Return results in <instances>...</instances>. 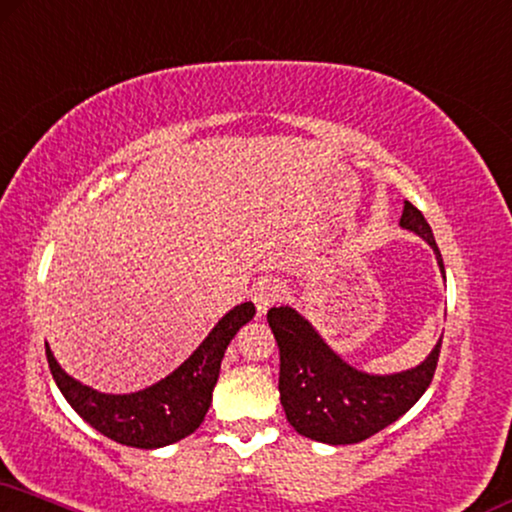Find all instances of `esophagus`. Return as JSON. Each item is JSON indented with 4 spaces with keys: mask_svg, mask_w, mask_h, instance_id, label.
I'll return each instance as SVG.
<instances>
[{
    "mask_svg": "<svg viewBox=\"0 0 512 512\" xmlns=\"http://www.w3.org/2000/svg\"><path fill=\"white\" fill-rule=\"evenodd\" d=\"M282 296H284V289L277 280H261L254 284V289H251V301L256 303L258 315L268 313L272 305L280 301Z\"/></svg>",
    "mask_w": 512,
    "mask_h": 512,
    "instance_id": "esophagus-1",
    "label": "esophagus"
}]
</instances>
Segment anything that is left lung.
I'll list each match as a JSON object with an SVG mask.
<instances>
[{
  "instance_id": "1",
  "label": "left lung",
  "mask_w": 512,
  "mask_h": 512,
  "mask_svg": "<svg viewBox=\"0 0 512 512\" xmlns=\"http://www.w3.org/2000/svg\"><path fill=\"white\" fill-rule=\"evenodd\" d=\"M435 251L444 272L433 230L421 211L404 202L400 218ZM268 324L280 345V402L298 435L324 444H355L388 428L414 407L433 381L440 345L416 367L395 374H367L329 348L313 324L289 305L268 310Z\"/></svg>"
}]
</instances>
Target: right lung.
Returning <instances> with one entry per match:
<instances>
[{"label": "right lung", "mask_w": 512, "mask_h": 512, "mask_svg": "<svg viewBox=\"0 0 512 512\" xmlns=\"http://www.w3.org/2000/svg\"><path fill=\"white\" fill-rule=\"evenodd\" d=\"M256 315L254 303L228 310L181 367L136 393L112 395L84 386L65 374L46 343L53 381L72 409L98 433L136 449H159L195 433L211 407L225 348Z\"/></svg>", "instance_id": "obj_1"}]
</instances>
